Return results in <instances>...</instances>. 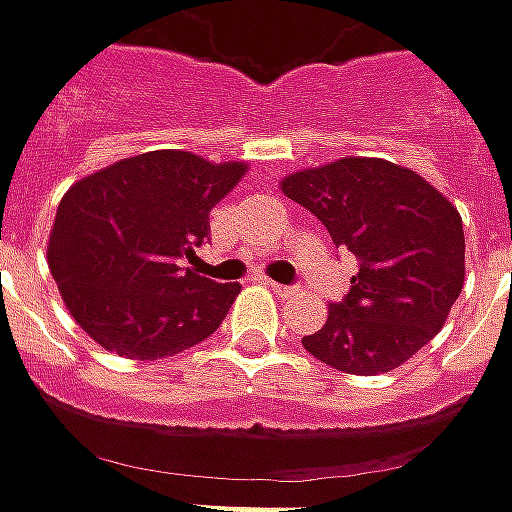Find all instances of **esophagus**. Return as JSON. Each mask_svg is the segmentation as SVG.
<instances>
[{"label": "esophagus", "instance_id": "1", "mask_svg": "<svg viewBox=\"0 0 512 512\" xmlns=\"http://www.w3.org/2000/svg\"><path fill=\"white\" fill-rule=\"evenodd\" d=\"M266 286L274 291V294H280V297H294L300 286H283V283H274V280H266Z\"/></svg>", "mask_w": 512, "mask_h": 512}]
</instances>
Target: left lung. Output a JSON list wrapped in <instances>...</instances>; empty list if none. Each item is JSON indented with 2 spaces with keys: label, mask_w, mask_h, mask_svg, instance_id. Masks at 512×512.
<instances>
[{
  "label": "left lung",
  "mask_w": 512,
  "mask_h": 512,
  "mask_svg": "<svg viewBox=\"0 0 512 512\" xmlns=\"http://www.w3.org/2000/svg\"><path fill=\"white\" fill-rule=\"evenodd\" d=\"M334 246L357 257V274L303 348L345 374L397 368L448 320L465 280L459 212L414 169L382 158H343L283 181Z\"/></svg>",
  "instance_id": "8db88e82"
}]
</instances>
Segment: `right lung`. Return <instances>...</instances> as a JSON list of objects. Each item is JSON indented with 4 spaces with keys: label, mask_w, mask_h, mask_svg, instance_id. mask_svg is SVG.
Returning <instances> with one entry per match:
<instances>
[{
    "label": "right lung",
    "mask_w": 512,
    "mask_h": 512,
    "mask_svg": "<svg viewBox=\"0 0 512 512\" xmlns=\"http://www.w3.org/2000/svg\"><path fill=\"white\" fill-rule=\"evenodd\" d=\"M246 172L192 152L124 158L67 189L47 266L64 306L101 348L161 360L206 340L235 303L238 283H215L184 263L209 238V212Z\"/></svg>",
    "instance_id": "add662e5"
}]
</instances>
